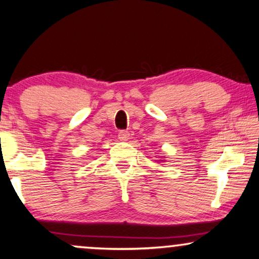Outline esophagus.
Segmentation results:
<instances>
[{"mask_svg":"<svg viewBox=\"0 0 259 259\" xmlns=\"http://www.w3.org/2000/svg\"><path fill=\"white\" fill-rule=\"evenodd\" d=\"M117 136H118V139H120V141H127V139L130 138V133L127 132V131H120Z\"/></svg>","mask_w":259,"mask_h":259,"instance_id":"obj_1","label":"esophagus"}]
</instances>
